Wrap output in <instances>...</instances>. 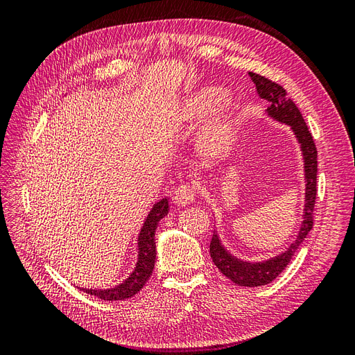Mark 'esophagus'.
Returning a JSON list of instances; mask_svg holds the SVG:
<instances>
[{"mask_svg":"<svg viewBox=\"0 0 355 355\" xmlns=\"http://www.w3.org/2000/svg\"><path fill=\"white\" fill-rule=\"evenodd\" d=\"M196 197H197V192L194 187L180 185L173 192V202L178 204V206H188L189 202L196 200Z\"/></svg>","mask_w":355,"mask_h":355,"instance_id":"34e87169","label":"esophagus"}]
</instances>
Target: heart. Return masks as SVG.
<instances>
[{
  "mask_svg": "<svg viewBox=\"0 0 355 355\" xmlns=\"http://www.w3.org/2000/svg\"><path fill=\"white\" fill-rule=\"evenodd\" d=\"M227 101V93L220 90H204L180 105L178 115L184 121H198L211 115ZM235 127L231 118H223L211 124L202 136V146L210 155L220 157L228 153L234 142Z\"/></svg>",
  "mask_w": 355,
  "mask_h": 355,
  "instance_id": "b5f03b06",
  "label": "heart"
}]
</instances>
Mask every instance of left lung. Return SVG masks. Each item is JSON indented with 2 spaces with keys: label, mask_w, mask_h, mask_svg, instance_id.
Returning <instances> with one entry per match:
<instances>
[{
  "label": "left lung",
  "mask_w": 355,
  "mask_h": 355,
  "mask_svg": "<svg viewBox=\"0 0 355 355\" xmlns=\"http://www.w3.org/2000/svg\"><path fill=\"white\" fill-rule=\"evenodd\" d=\"M249 75L252 77V81L256 84L257 93H259L261 98L270 102L268 114L275 118L277 121L286 123L293 128L304 153L306 179V204L304 211L302 228L299 230L296 241L293 244H290V247L283 254L266 262L247 263L231 256L220 245L216 232L213 234L210 241V256L214 265L219 268V271L235 284L244 287H257L271 283L274 278H277L286 270V266L292 261L293 254L297 252L299 245L302 244V241L306 239L308 232L314 227V206L317 198V148L314 144L313 135L308 130V125L304 120L302 114H300L293 101H290L283 85L277 84L275 81L266 78L259 73L249 72Z\"/></svg>",
  "instance_id": "obj_1"
}]
</instances>
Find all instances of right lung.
Returning <instances> with one entry per match:
<instances>
[{
  "mask_svg": "<svg viewBox=\"0 0 355 355\" xmlns=\"http://www.w3.org/2000/svg\"><path fill=\"white\" fill-rule=\"evenodd\" d=\"M168 213V201L167 198H163L158 201L153 210L149 211L148 218L144 223V228L139 234V261L136 263L135 271L127 280L116 286L115 288L108 290H85V292L98 296L103 300H123L135 296L139 290L146 284V282L151 277L154 271L155 263V230L158 222L163 219Z\"/></svg>",
  "mask_w": 355,
  "mask_h": 355,
  "instance_id": "right-lung-1",
  "label": "right lung"
}]
</instances>
